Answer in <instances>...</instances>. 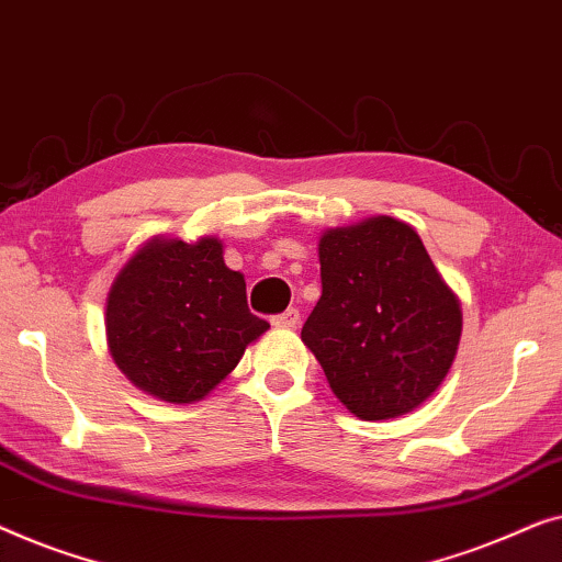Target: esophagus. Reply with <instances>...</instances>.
Masks as SVG:
<instances>
[{
  "label": "esophagus",
  "mask_w": 562,
  "mask_h": 562,
  "mask_svg": "<svg viewBox=\"0 0 562 562\" xmlns=\"http://www.w3.org/2000/svg\"><path fill=\"white\" fill-rule=\"evenodd\" d=\"M272 323H274V326H280V328H295L300 323V311H297V307H288L284 313L274 315Z\"/></svg>",
  "instance_id": "1"
}]
</instances>
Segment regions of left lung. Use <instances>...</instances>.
I'll list each match as a JSON object with an SVG mask.
<instances>
[{
  "label": "left lung",
  "mask_w": 562,
  "mask_h": 562,
  "mask_svg": "<svg viewBox=\"0 0 562 562\" xmlns=\"http://www.w3.org/2000/svg\"><path fill=\"white\" fill-rule=\"evenodd\" d=\"M321 300L303 341L330 390L361 420L413 413L446 379L461 305L413 226L376 216L318 244Z\"/></svg>",
  "instance_id": "1"
}]
</instances>
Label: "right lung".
Returning a JSON list of instances; mask_svg holds the SVG:
<instances>
[{"instance_id": "right-lung-1", "label": "right lung", "mask_w": 562, "mask_h": 562, "mask_svg": "<svg viewBox=\"0 0 562 562\" xmlns=\"http://www.w3.org/2000/svg\"><path fill=\"white\" fill-rule=\"evenodd\" d=\"M267 328L216 239H153L124 265L106 300L116 367L139 390L178 405L203 400Z\"/></svg>"}]
</instances>
